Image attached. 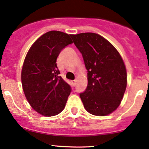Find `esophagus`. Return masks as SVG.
Listing matches in <instances>:
<instances>
[{"mask_svg":"<svg viewBox=\"0 0 149 149\" xmlns=\"http://www.w3.org/2000/svg\"><path fill=\"white\" fill-rule=\"evenodd\" d=\"M71 83H72V86H76V81H72Z\"/></svg>","mask_w":149,"mask_h":149,"instance_id":"esophagus-1","label":"esophagus"}]
</instances>
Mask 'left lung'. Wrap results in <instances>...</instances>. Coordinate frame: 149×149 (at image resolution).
Here are the masks:
<instances>
[{"mask_svg":"<svg viewBox=\"0 0 149 149\" xmlns=\"http://www.w3.org/2000/svg\"><path fill=\"white\" fill-rule=\"evenodd\" d=\"M88 70V86L80 94L87 112L95 116L112 113L120 106L127 85L125 63L108 40L93 32L71 35Z\"/></svg>","mask_w":149,"mask_h":149,"instance_id":"obj_1","label":"left lung"}]
</instances>
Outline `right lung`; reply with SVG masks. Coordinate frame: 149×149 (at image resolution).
<instances>
[{"mask_svg":"<svg viewBox=\"0 0 149 149\" xmlns=\"http://www.w3.org/2000/svg\"><path fill=\"white\" fill-rule=\"evenodd\" d=\"M72 43L71 35L49 31L34 42L24 60L21 81L24 95L32 109L45 117L61 112L71 93L69 85L58 76L56 59Z\"/></svg>","mask_w":149,"mask_h":149,"instance_id":"1","label":"right lung"}]
</instances>
